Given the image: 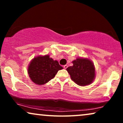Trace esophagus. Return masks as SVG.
I'll return each instance as SVG.
<instances>
[{
    "instance_id": "esophagus-1",
    "label": "esophagus",
    "mask_w": 123,
    "mask_h": 123,
    "mask_svg": "<svg viewBox=\"0 0 123 123\" xmlns=\"http://www.w3.org/2000/svg\"><path fill=\"white\" fill-rule=\"evenodd\" d=\"M64 69H67V68H68V65H64Z\"/></svg>"
}]
</instances>
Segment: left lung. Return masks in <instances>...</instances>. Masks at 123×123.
I'll return each instance as SVG.
<instances>
[{"label": "left lung", "mask_w": 123, "mask_h": 123, "mask_svg": "<svg viewBox=\"0 0 123 123\" xmlns=\"http://www.w3.org/2000/svg\"><path fill=\"white\" fill-rule=\"evenodd\" d=\"M72 63V66L67 68L72 80L80 86L91 85L96 77V68L92 60L79 57L73 60Z\"/></svg>", "instance_id": "obj_1"}]
</instances>
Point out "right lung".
Segmentation results:
<instances>
[{
    "label": "right lung",
    "mask_w": 123,
    "mask_h": 123,
    "mask_svg": "<svg viewBox=\"0 0 123 123\" xmlns=\"http://www.w3.org/2000/svg\"><path fill=\"white\" fill-rule=\"evenodd\" d=\"M57 60L49 55H38L33 58L28 65L27 73L33 83L43 85L54 78L59 70L63 69Z\"/></svg>",
    "instance_id": "right-lung-1"
}]
</instances>
